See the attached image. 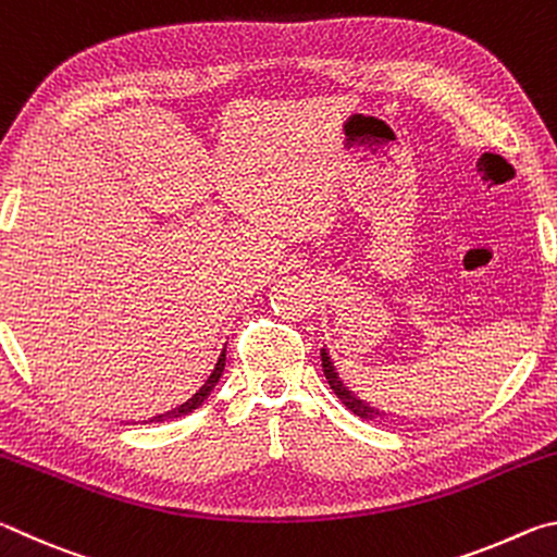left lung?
I'll use <instances>...</instances> for the list:
<instances>
[{"label": "left lung", "instance_id": "1", "mask_svg": "<svg viewBox=\"0 0 557 557\" xmlns=\"http://www.w3.org/2000/svg\"><path fill=\"white\" fill-rule=\"evenodd\" d=\"M322 369H324V375H326L329 385H332V391L338 395V400H342L348 410H351L354 414H358V418H363V420H385V414H388V412L371 408L369 403H363L361 398H356V395L346 388L344 381L338 379V373L334 369L332 358H329V354H326V348H322Z\"/></svg>", "mask_w": 557, "mask_h": 557}]
</instances>
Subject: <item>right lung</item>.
Here are the masks:
<instances>
[{"instance_id": "right-lung-1", "label": "right lung", "mask_w": 557, "mask_h": 557, "mask_svg": "<svg viewBox=\"0 0 557 557\" xmlns=\"http://www.w3.org/2000/svg\"><path fill=\"white\" fill-rule=\"evenodd\" d=\"M223 369H225V351H221V358H219V363H215V369H213V373L209 375V381H206L199 391H196L191 398H188L186 403H182L178 405V408H174V410H166V412H162V414H154V418H149V420H143L145 425L147 422H164V420H172V418H182V414H188V412H194L196 408H199V405H203V400L209 398L211 395V391L215 388V383L221 381V375H223Z\"/></svg>"}]
</instances>
